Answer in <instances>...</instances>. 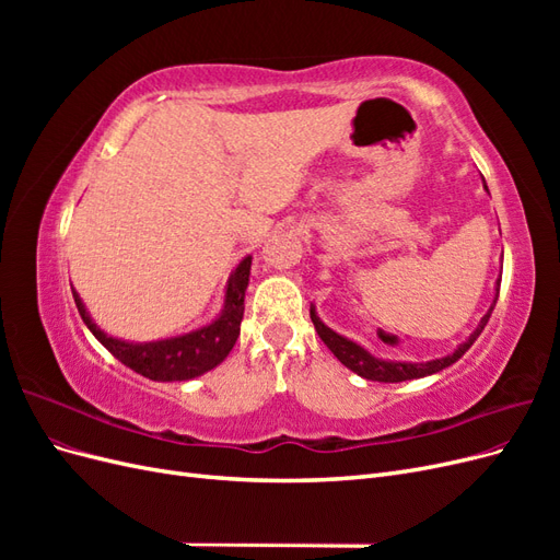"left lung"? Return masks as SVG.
Here are the masks:
<instances>
[{
	"mask_svg": "<svg viewBox=\"0 0 560 560\" xmlns=\"http://www.w3.org/2000/svg\"><path fill=\"white\" fill-rule=\"evenodd\" d=\"M500 282V280H498ZM500 294V290H498ZM498 301V296H495ZM490 313H493V306H490V311L483 315L481 325L474 329V334L467 338L465 343L457 346V350L453 354H446V358L442 360H432V362H425V364H411V362H385V360H378L374 358V354H369L362 346L348 341L346 336L331 331L325 322H322L317 315H315V308H311V319L315 325V331L319 334L322 341H325V346L336 354L338 362L346 364L350 371H354V374L366 378V381H378V383H401V381H411V378H422V376H430V374H436V371H442L446 366H451L453 362H457L463 358V354L471 348V343L477 341L479 334L483 331V327L488 325V317Z\"/></svg>",
	"mask_w": 560,
	"mask_h": 560,
	"instance_id": "8db88e82",
	"label": "left lung"
}]
</instances>
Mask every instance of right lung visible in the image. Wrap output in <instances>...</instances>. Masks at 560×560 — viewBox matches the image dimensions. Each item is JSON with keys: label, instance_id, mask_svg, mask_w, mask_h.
I'll return each instance as SVG.
<instances>
[{"label": "right lung", "instance_id": "1", "mask_svg": "<svg viewBox=\"0 0 560 560\" xmlns=\"http://www.w3.org/2000/svg\"><path fill=\"white\" fill-rule=\"evenodd\" d=\"M249 266L252 257L243 259L241 266L233 270V276L226 287V301L224 311L212 325L202 327L198 331L184 334L177 338H167V341L156 343H126L118 338L107 336L95 327V322L83 308L79 294L72 290L74 303L79 308L81 319L86 322V327L93 331V336L103 343L118 362H124L132 371H138L140 376L151 381H189L196 378L206 371L222 364L231 348L235 346L241 336V322L245 313V290L249 282Z\"/></svg>", "mask_w": 560, "mask_h": 560}]
</instances>
